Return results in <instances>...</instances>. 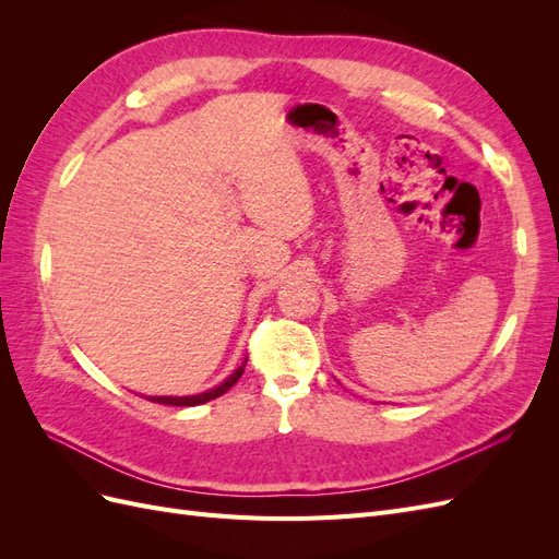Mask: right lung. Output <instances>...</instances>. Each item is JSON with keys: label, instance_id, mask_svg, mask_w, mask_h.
<instances>
[{"label": "right lung", "instance_id": "add662e5", "mask_svg": "<svg viewBox=\"0 0 559 559\" xmlns=\"http://www.w3.org/2000/svg\"><path fill=\"white\" fill-rule=\"evenodd\" d=\"M245 366H247V359H245L238 368H235L233 373H230L224 382H218L216 386L207 389V392L191 394V396H146V399H148V401H154V403H165V405H200V403H207V401H212V399H216V396L226 394L228 389L242 378V373H245Z\"/></svg>", "mask_w": 559, "mask_h": 559}]
</instances>
